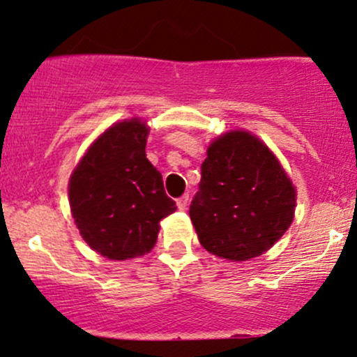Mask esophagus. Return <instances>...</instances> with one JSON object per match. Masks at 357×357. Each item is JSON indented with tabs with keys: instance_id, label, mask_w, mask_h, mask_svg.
Segmentation results:
<instances>
[{
	"instance_id": "1",
	"label": "esophagus",
	"mask_w": 357,
	"mask_h": 357,
	"mask_svg": "<svg viewBox=\"0 0 357 357\" xmlns=\"http://www.w3.org/2000/svg\"><path fill=\"white\" fill-rule=\"evenodd\" d=\"M188 203H190V196L188 195H183L181 198H178V202H176V204H178V208L181 211H184L188 208Z\"/></svg>"
}]
</instances>
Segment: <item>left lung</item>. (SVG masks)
I'll return each instance as SVG.
<instances>
[{
  "mask_svg": "<svg viewBox=\"0 0 357 357\" xmlns=\"http://www.w3.org/2000/svg\"><path fill=\"white\" fill-rule=\"evenodd\" d=\"M206 154L190 206L199 243L231 261L261 255L289 230L296 188L275 154L247 130L216 137Z\"/></svg>",
  "mask_w": 357,
  "mask_h": 357,
  "instance_id": "8db88e82",
  "label": "left lung"
}]
</instances>
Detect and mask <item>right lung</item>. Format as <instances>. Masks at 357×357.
<instances>
[{"instance_id": "add662e5", "label": "right lung", "mask_w": 357, "mask_h": 357, "mask_svg": "<svg viewBox=\"0 0 357 357\" xmlns=\"http://www.w3.org/2000/svg\"><path fill=\"white\" fill-rule=\"evenodd\" d=\"M149 127L117 122L96 139L68 183V202L82 238L110 260L149 253L159 221L174 213L162 176L146 158Z\"/></svg>"}]
</instances>
